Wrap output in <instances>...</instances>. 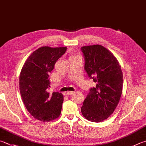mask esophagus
<instances>
[{"mask_svg": "<svg viewBox=\"0 0 146 146\" xmlns=\"http://www.w3.org/2000/svg\"><path fill=\"white\" fill-rule=\"evenodd\" d=\"M73 91H67L66 92V94L67 95H71V94H73Z\"/></svg>", "mask_w": 146, "mask_h": 146, "instance_id": "obj_1", "label": "esophagus"}]
</instances>
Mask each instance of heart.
<instances>
[{
	"instance_id": "b5f03b06",
	"label": "heart",
	"mask_w": 146,
	"mask_h": 146,
	"mask_svg": "<svg viewBox=\"0 0 146 146\" xmlns=\"http://www.w3.org/2000/svg\"><path fill=\"white\" fill-rule=\"evenodd\" d=\"M73 56H76V55H73ZM73 57V56H72Z\"/></svg>"
}]
</instances>
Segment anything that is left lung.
I'll return each mask as SVG.
<instances>
[{"instance_id": "left-lung-1", "label": "left lung", "mask_w": 146, "mask_h": 146, "mask_svg": "<svg viewBox=\"0 0 146 146\" xmlns=\"http://www.w3.org/2000/svg\"><path fill=\"white\" fill-rule=\"evenodd\" d=\"M85 57V70L96 86L90 89L81 112L92 122L100 123L113 112L123 91V72L112 52L100 44L81 47Z\"/></svg>"}]
</instances>
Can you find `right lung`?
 Returning a JSON list of instances; mask_svg holds the SVG:
<instances>
[{"label": "right lung", "instance_id": "right-lung-1", "mask_svg": "<svg viewBox=\"0 0 146 146\" xmlns=\"http://www.w3.org/2000/svg\"><path fill=\"white\" fill-rule=\"evenodd\" d=\"M66 47L42 46L29 55L20 72V94L27 110L43 122L57 119L60 114L64 97L62 93H50L49 74Z\"/></svg>", "mask_w": 146, "mask_h": 146}]
</instances>
